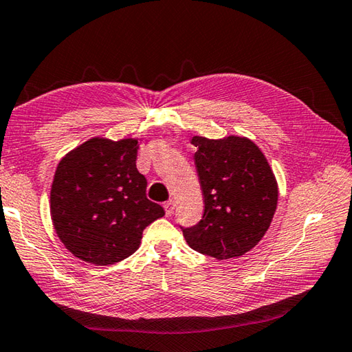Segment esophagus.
I'll return each instance as SVG.
<instances>
[{
  "mask_svg": "<svg viewBox=\"0 0 352 352\" xmlns=\"http://www.w3.org/2000/svg\"><path fill=\"white\" fill-rule=\"evenodd\" d=\"M175 205H176V204L173 202V200H168V202H166V205H164V210H166L167 216H171V214H173Z\"/></svg>",
  "mask_w": 352,
  "mask_h": 352,
  "instance_id": "1",
  "label": "esophagus"
}]
</instances>
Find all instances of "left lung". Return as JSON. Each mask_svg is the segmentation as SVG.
Returning a JSON list of instances; mask_svg holds the SVG:
<instances>
[{
  "mask_svg": "<svg viewBox=\"0 0 352 352\" xmlns=\"http://www.w3.org/2000/svg\"><path fill=\"white\" fill-rule=\"evenodd\" d=\"M195 164L204 195V217L182 228L200 254L229 260L254 249L267 232L278 204V184L266 156L252 140L192 136Z\"/></svg>",
  "mask_w": 352,
  "mask_h": 352,
  "instance_id": "8db88e82",
  "label": "left lung"
}]
</instances>
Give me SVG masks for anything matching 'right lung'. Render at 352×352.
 <instances>
[{"label":"right lung","mask_w":352,"mask_h":352,"mask_svg":"<svg viewBox=\"0 0 352 352\" xmlns=\"http://www.w3.org/2000/svg\"><path fill=\"white\" fill-rule=\"evenodd\" d=\"M138 138L94 136L57 164L50 212L59 240L82 261L107 266L140 248L146 226L164 210L146 196L136 168Z\"/></svg>","instance_id":"1"}]
</instances>
